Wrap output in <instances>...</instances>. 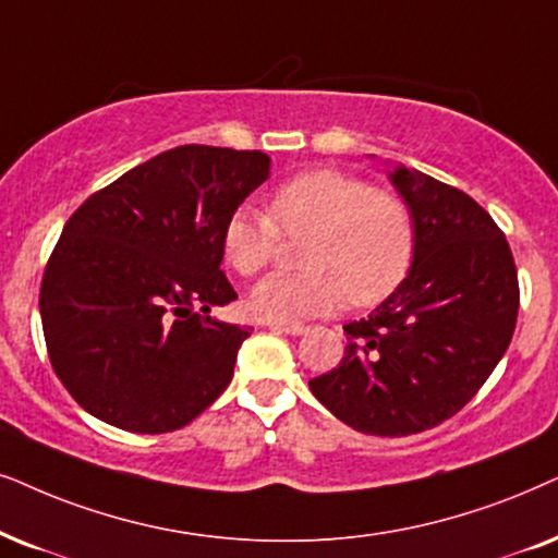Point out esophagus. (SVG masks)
Segmentation results:
<instances>
[{
    "label": "esophagus",
    "instance_id": "34e87169",
    "mask_svg": "<svg viewBox=\"0 0 558 558\" xmlns=\"http://www.w3.org/2000/svg\"><path fill=\"white\" fill-rule=\"evenodd\" d=\"M269 325V330L274 332H284V336H302L307 328L305 325H296V323H266Z\"/></svg>",
    "mask_w": 558,
    "mask_h": 558
}]
</instances>
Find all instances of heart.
<instances>
[{"instance_id": "1", "label": "heart", "mask_w": 558, "mask_h": 558, "mask_svg": "<svg viewBox=\"0 0 558 558\" xmlns=\"http://www.w3.org/2000/svg\"><path fill=\"white\" fill-rule=\"evenodd\" d=\"M279 235L307 238L302 274H271L253 287L248 307L269 323L328 315L345 300L366 307L392 292L415 253L408 202L376 192L338 169H315L271 192L266 215L235 209L222 228L228 266L253 277L279 251Z\"/></svg>"}]
</instances>
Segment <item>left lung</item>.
Listing matches in <instances>:
<instances>
[{
    "label": "left lung",
    "instance_id": "1",
    "mask_svg": "<svg viewBox=\"0 0 558 558\" xmlns=\"http://www.w3.org/2000/svg\"><path fill=\"white\" fill-rule=\"evenodd\" d=\"M415 220L400 287L372 315L343 325L345 353L310 389L366 436H410L453 417L495 372L515 332L512 251L489 213L428 173L389 171Z\"/></svg>",
    "mask_w": 558,
    "mask_h": 558
}]
</instances>
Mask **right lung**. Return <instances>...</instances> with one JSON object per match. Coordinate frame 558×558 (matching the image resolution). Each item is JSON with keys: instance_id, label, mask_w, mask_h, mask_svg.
<instances>
[{"instance_id": "obj_1", "label": "right lung", "mask_w": 558, "mask_h": 558, "mask_svg": "<svg viewBox=\"0 0 558 558\" xmlns=\"http://www.w3.org/2000/svg\"><path fill=\"white\" fill-rule=\"evenodd\" d=\"M262 150L179 146L94 192L63 226L40 284L48 359L69 395L130 433L184 428L226 392L251 328L222 228L269 179Z\"/></svg>"}]
</instances>
